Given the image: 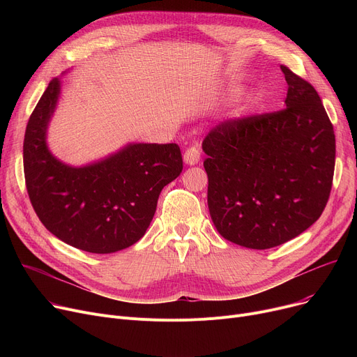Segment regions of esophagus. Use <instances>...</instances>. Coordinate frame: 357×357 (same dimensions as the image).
Instances as JSON below:
<instances>
[{
  "label": "esophagus",
  "mask_w": 357,
  "mask_h": 357,
  "mask_svg": "<svg viewBox=\"0 0 357 357\" xmlns=\"http://www.w3.org/2000/svg\"><path fill=\"white\" fill-rule=\"evenodd\" d=\"M199 159H201V153H199V150H198L197 146L186 149V152L183 153V162L186 165H190V166L197 165L199 162Z\"/></svg>",
  "instance_id": "34e87169"
}]
</instances>
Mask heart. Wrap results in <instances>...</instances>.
<instances>
[{
    "mask_svg": "<svg viewBox=\"0 0 357 357\" xmlns=\"http://www.w3.org/2000/svg\"><path fill=\"white\" fill-rule=\"evenodd\" d=\"M234 92V91H233ZM261 102H264V97H261L260 92H252L249 96L241 101V104L237 107L234 112V119L236 120H245L248 117H252L253 114L259 111L261 107Z\"/></svg>",
    "mask_w": 357,
    "mask_h": 357,
    "instance_id": "obj_1",
    "label": "heart"
}]
</instances>
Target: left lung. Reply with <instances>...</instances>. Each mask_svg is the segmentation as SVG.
I'll return each instance as SVG.
<instances>
[{"label": "left lung", "instance_id": "8db88e82", "mask_svg": "<svg viewBox=\"0 0 357 357\" xmlns=\"http://www.w3.org/2000/svg\"><path fill=\"white\" fill-rule=\"evenodd\" d=\"M280 69L287 108L222 123L202 142L214 226L226 240L256 250L284 245L312 226L334 174L335 137L320 96Z\"/></svg>", "mask_w": 357, "mask_h": 357}]
</instances>
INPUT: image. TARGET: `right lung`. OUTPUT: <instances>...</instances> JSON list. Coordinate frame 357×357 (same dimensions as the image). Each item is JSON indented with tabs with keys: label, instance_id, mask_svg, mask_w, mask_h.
Masks as SVG:
<instances>
[{
	"label": "right lung",
	"instance_id": "right-lung-1",
	"mask_svg": "<svg viewBox=\"0 0 357 357\" xmlns=\"http://www.w3.org/2000/svg\"><path fill=\"white\" fill-rule=\"evenodd\" d=\"M61 91V79H52L26 128L23 162L33 208L72 248L100 255L130 248L153 220L163 186L182 172L179 146L127 143L100 160L68 165L47 146Z\"/></svg>",
	"mask_w": 357,
	"mask_h": 357
}]
</instances>
